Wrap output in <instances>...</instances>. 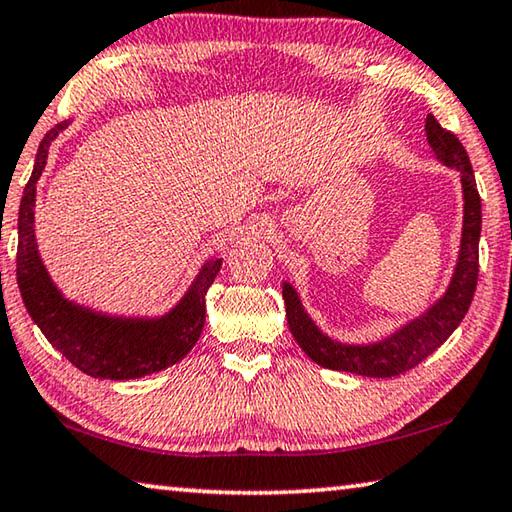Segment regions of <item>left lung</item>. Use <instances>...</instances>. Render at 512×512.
Returning a JSON list of instances; mask_svg holds the SVG:
<instances>
[{
    "instance_id": "8db88e82",
    "label": "left lung",
    "mask_w": 512,
    "mask_h": 512,
    "mask_svg": "<svg viewBox=\"0 0 512 512\" xmlns=\"http://www.w3.org/2000/svg\"><path fill=\"white\" fill-rule=\"evenodd\" d=\"M425 134L436 161L459 170L461 177L463 224L459 256H456L450 283L441 297L429 303L418 317L407 319L389 335L366 344H346L324 333L303 308L299 290L283 281L285 315H288L292 335L301 351L324 369L364 375V378H396L432 355L454 333L470 308L479 279L481 197L474 182L470 157L461 141L452 132L443 130L432 114H427L425 119Z\"/></svg>"
}]
</instances>
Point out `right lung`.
<instances>
[{
    "mask_svg": "<svg viewBox=\"0 0 512 512\" xmlns=\"http://www.w3.org/2000/svg\"><path fill=\"white\" fill-rule=\"evenodd\" d=\"M71 121L51 128L40 141L17 218V285L33 324L67 360L96 380H137L177 364L202 335L206 290L218 276L222 258L200 265L188 290L164 315H112L69 299L44 265L35 238V195L49 148Z\"/></svg>",
    "mask_w": 512,
    "mask_h": 512,
    "instance_id": "obj_1",
    "label": "right lung"
}]
</instances>
